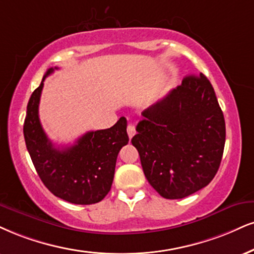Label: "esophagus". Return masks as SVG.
<instances>
[{"label": "esophagus", "instance_id": "esophagus-1", "mask_svg": "<svg viewBox=\"0 0 254 254\" xmlns=\"http://www.w3.org/2000/svg\"><path fill=\"white\" fill-rule=\"evenodd\" d=\"M127 133H128V136H129V139H132V137L135 135V127L133 126V125H128L127 126Z\"/></svg>", "mask_w": 254, "mask_h": 254}]
</instances>
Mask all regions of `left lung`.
Masks as SVG:
<instances>
[{"mask_svg":"<svg viewBox=\"0 0 254 254\" xmlns=\"http://www.w3.org/2000/svg\"><path fill=\"white\" fill-rule=\"evenodd\" d=\"M132 143L145 177L166 199H183L211 183L223 158L226 128L214 89L190 75L145 109Z\"/></svg>","mask_w":254,"mask_h":254,"instance_id":"8db88e82","label":"left lung"}]
</instances>
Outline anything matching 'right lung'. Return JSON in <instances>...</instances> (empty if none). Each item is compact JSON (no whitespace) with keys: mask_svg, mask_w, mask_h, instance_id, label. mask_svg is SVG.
<instances>
[{"mask_svg":"<svg viewBox=\"0 0 254 254\" xmlns=\"http://www.w3.org/2000/svg\"><path fill=\"white\" fill-rule=\"evenodd\" d=\"M58 67L49 68L31 94L23 134L40 179L55 196L76 205L96 203L107 195L114 179L120 149L128 143L127 120L120 118L107 129L87 132L68 147H55L41 126L39 105L43 81Z\"/></svg>","mask_w":254,"mask_h":254,"instance_id":"right-lung-1","label":"right lung"}]
</instances>
